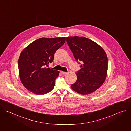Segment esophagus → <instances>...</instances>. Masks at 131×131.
I'll use <instances>...</instances> for the list:
<instances>
[{
    "label": "esophagus",
    "mask_w": 131,
    "mask_h": 131,
    "mask_svg": "<svg viewBox=\"0 0 131 131\" xmlns=\"http://www.w3.org/2000/svg\"><path fill=\"white\" fill-rule=\"evenodd\" d=\"M61 73H62L63 74H67V72L63 71H61Z\"/></svg>",
    "instance_id": "esophagus-1"
}]
</instances>
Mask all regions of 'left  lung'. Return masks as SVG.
Masks as SVG:
<instances>
[{
	"label": "left lung",
	"instance_id": "1",
	"mask_svg": "<svg viewBox=\"0 0 131 131\" xmlns=\"http://www.w3.org/2000/svg\"><path fill=\"white\" fill-rule=\"evenodd\" d=\"M67 43L81 68L76 72L77 80L71 89L82 95L89 94L104 82L108 70V58L104 50L85 37H68Z\"/></svg>",
	"mask_w": 131,
	"mask_h": 131
}]
</instances>
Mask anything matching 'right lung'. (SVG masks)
Listing matches in <instances>:
<instances>
[{
  "instance_id": "add662e5",
  "label": "right lung",
  "mask_w": 131,
  "mask_h": 131,
  "mask_svg": "<svg viewBox=\"0 0 131 131\" xmlns=\"http://www.w3.org/2000/svg\"><path fill=\"white\" fill-rule=\"evenodd\" d=\"M65 37L40 38L26 47L18 59V71L23 85L37 95L47 94L55 86L59 71L48 68L54 55L65 42Z\"/></svg>"
}]
</instances>
